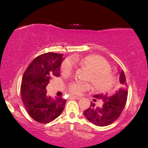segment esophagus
Wrapping results in <instances>:
<instances>
[{"mask_svg":"<svg viewBox=\"0 0 148 148\" xmlns=\"http://www.w3.org/2000/svg\"><path fill=\"white\" fill-rule=\"evenodd\" d=\"M72 98H74V99H77V100H79V99L81 98V97L79 96H71Z\"/></svg>","mask_w":148,"mask_h":148,"instance_id":"obj_1","label":"esophagus"}]
</instances>
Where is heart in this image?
Returning a JSON list of instances; mask_svg holds the SVG:
<instances>
[{"label": "heart", "mask_w": 148, "mask_h": 148, "mask_svg": "<svg viewBox=\"0 0 148 148\" xmlns=\"http://www.w3.org/2000/svg\"><path fill=\"white\" fill-rule=\"evenodd\" d=\"M73 62L86 68L90 71V80L93 87L98 90H108L114 83V78L109 72L108 64L100 56H88L81 58H74ZM73 64L71 60H64L62 64V71L64 73L69 74L73 71ZM90 88V85L86 83L75 82L70 85L69 90L73 94H80L81 93Z\"/></svg>", "instance_id": "heart-1"}]
</instances>
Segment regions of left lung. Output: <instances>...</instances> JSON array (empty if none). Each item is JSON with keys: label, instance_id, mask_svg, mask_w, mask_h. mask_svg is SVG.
Wrapping results in <instances>:
<instances>
[{"label": "left lung", "instance_id": "obj_1", "mask_svg": "<svg viewBox=\"0 0 148 148\" xmlns=\"http://www.w3.org/2000/svg\"><path fill=\"white\" fill-rule=\"evenodd\" d=\"M120 88L110 94H98L94 97L103 101L102 106L97 107L91 102L90 106L84 112V116L95 125L107 126L116 120L122 112L126 104L128 95L126 78L123 71L118 70Z\"/></svg>", "mask_w": 148, "mask_h": 148}]
</instances>
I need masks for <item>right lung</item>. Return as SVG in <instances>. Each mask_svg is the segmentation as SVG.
<instances>
[{
    "mask_svg": "<svg viewBox=\"0 0 148 148\" xmlns=\"http://www.w3.org/2000/svg\"><path fill=\"white\" fill-rule=\"evenodd\" d=\"M62 54L48 52L36 57L24 73L21 95L27 112L34 120L48 123L57 118L64 110L66 100L46 96V86L54 76L60 75Z\"/></svg>",
    "mask_w": 148,
    "mask_h": 148,
    "instance_id": "add662e5",
    "label": "right lung"
}]
</instances>
